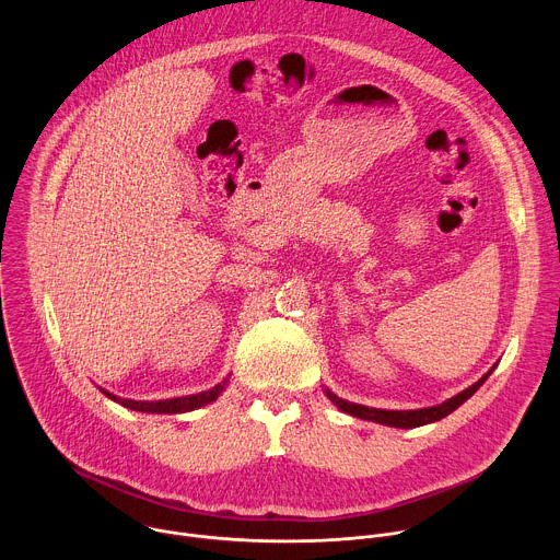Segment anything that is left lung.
<instances>
[{"mask_svg":"<svg viewBox=\"0 0 560 560\" xmlns=\"http://www.w3.org/2000/svg\"><path fill=\"white\" fill-rule=\"evenodd\" d=\"M494 368H490L488 374H483L481 378H478L476 383H471L469 387H465L463 392H458L456 396L447 398V401H443L439 406H432V408H421V410H381V408H368V406H359V404L346 401V398H339L328 387H326V394H328L330 401L341 412H348L350 417H357V419H363V421H372V423H381V425H389V428H404V430L406 428H421V425L441 421L447 415H452L456 408H460L467 401V398L488 381V376L494 372Z\"/></svg>","mask_w":560,"mask_h":560,"instance_id":"1","label":"left lung"}]
</instances>
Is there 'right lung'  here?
<instances>
[{
  "label": "right lung",
  "instance_id": "obj_1",
  "mask_svg": "<svg viewBox=\"0 0 560 560\" xmlns=\"http://www.w3.org/2000/svg\"><path fill=\"white\" fill-rule=\"evenodd\" d=\"M230 383V376H225L221 383H217L214 387L206 389V392H197V394H188V396H175V398H162V401H132V398H121L104 387H100L102 394H106L110 401L135 410V412H143V415H184V412H192L197 408H203L212 401H217V396L225 389V385Z\"/></svg>",
  "mask_w": 560,
  "mask_h": 560
}]
</instances>
